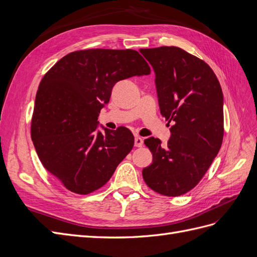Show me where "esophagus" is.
Returning a JSON list of instances; mask_svg holds the SVG:
<instances>
[{"label":"esophagus","instance_id":"esophagus-1","mask_svg":"<svg viewBox=\"0 0 257 257\" xmlns=\"http://www.w3.org/2000/svg\"><path fill=\"white\" fill-rule=\"evenodd\" d=\"M144 139L141 136H135V147H143Z\"/></svg>","mask_w":257,"mask_h":257}]
</instances>
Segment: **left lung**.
I'll use <instances>...</instances> for the list:
<instances>
[{
  "instance_id": "left-lung-1",
  "label": "left lung",
  "mask_w": 257,
  "mask_h": 257,
  "mask_svg": "<svg viewBox=\"0 0 257 257\" xmlns=\"http://www.w3.org/2000/svg\"><path fill=\"white\" fill-rule=\"evenodd\" d=\"M155 74L160 110L170 138L145 139L153 155L143 169L150 189L165 196L188 193L201 180L223 141V92L206 62L179 47L139 50Z\"/></svg>"
}]
</instances>
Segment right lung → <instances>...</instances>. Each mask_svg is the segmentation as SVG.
I'll list each match as a JSON object with an SVG mask.
<instances>
[{"instance_id":"obj_1","label":"right lung","mask_w":257,"mask_h":257,"mask_svg":"<svg viewBox=\"0 0 257 257\" xmlns=\"http://www.w3.org/2000/svg\"><path fill=\"white\" fill-rule=\"evenodd\" d=\"M150 72L136 50L88 49L68 53L44 76L31 137L43 166L67 190L84 195L102 188L133 149L128 128L108 130L97 116L116 82Z\"/></svg>"}]
</instances>
